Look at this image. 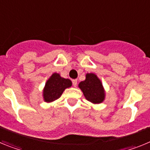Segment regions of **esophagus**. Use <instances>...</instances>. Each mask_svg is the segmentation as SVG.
Returning a JSON list of instances; mask_svg holds the SVG:
<instances>
[{
  "label": "esophagus",
  "instance_id": "esophagus-1",
  "mask_svg": "<svg viewBox=\"0 0 150 150\" xmlns=\"http://www.w3.org/2000/svg\"><path fill=\"white\" fill-rule=\"evenodd\" d=\"M72 83H73V86H74V87H76V86H77V79H73Z\"/></svg>",
  "mask_w": 150,
  "mask_h": 150
}]
</instances>
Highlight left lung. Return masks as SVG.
<instances>
[{"mask_svg":"<svg viewBox=\"0 0 150 150\" xmlns=\"http://www.w3.org/2000/svg\"><path fill=\"white\" fill-rule=\"evenodd\" d=\"M87 100L92 104H100L105 99V90L100 79L93 73L86 74V79L78 85Z\"/></svg>","mask_w":150,"mask_h":150,"instance_id":"1","label":"left lung"}]
</instances>
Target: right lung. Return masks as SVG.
<instances>
[{
    "label": "right lung",
    "instance_id": "right-lung-1",
    "mask_svg": "<svg viewBox=\"0 0 150 150\" xmlns=\"http://www.w3.org/2000/svg\"><path fill=\"white\" fill-rule=\"evenodd\" d=\"M72 86V82L65 79L60 74L54 73L46 81L43 90V97L45 102L50 103L61 97L64 91Z\"/></svg>",
    "mask_w": 150,
    "mask_h": 150
}]
</instances>
